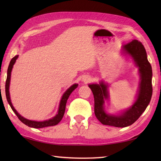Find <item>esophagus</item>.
Listing matches in <instances>:
<instances>
[{
	"label": "esophagus",
	"instance_id": "1",
	"mask_svg": "<svg viewBox=\"0 0 161 161\" xmlns=\"http://www.w3.org/2000/svg\"><path fill=\"white\" fill-rule=\"evenodd\" d=\"M83 80H84V81H89L91 80V77H84Z\"/></svg>",
	"mask_w": 161,
	"mask_h": 161
}]
</instances>
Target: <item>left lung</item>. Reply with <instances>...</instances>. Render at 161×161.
<instances>
[{
    "label": "left lung",
    "instance_id": "8db88e82",
    "mask_svg": "<svg viewBox=\"0 0 161 161\" xmlns=\"http://www.w3.org/2000/svg\"><path fill=\"white\" fill-rule=\"evenodd\" d=\"M122 51L132 57L139 68L141 81L137 99L131 107L119 115L108 114L104 111V100L108 99V85L101 81L100 84H88L93 92L95 101L94 111L97 119L104 125L126 127L133 124L145 111L152 95V69L148 61L145 47L138 40L123 46Z\"/></svg>",
    "mask_w": 161,
    "mask_h": 161
}]
</instances>
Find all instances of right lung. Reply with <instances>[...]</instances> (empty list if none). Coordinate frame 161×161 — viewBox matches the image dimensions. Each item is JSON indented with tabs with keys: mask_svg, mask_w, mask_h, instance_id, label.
I'll list each match as a JSON object with an SVG mask.
<instances>
[{
	"mask_svg": "<svg viewBox=\"0 0 161 161\" xmlns=\"http://www.w3.org/2000/svg\"><path fill=\"white\" fill-rule=\"evenodd\" d=\"M18 57H19V55H16L15 57H14L12 59V60L10 61V63L9 64L8 69V76H7V80H6V82H5L6 98H7V100H8L9 106L11 107L12 111L15 113V114L16 115L17 117H18V118L23 123V124H25V125L30 126V127L39 129V128L47 127V126H54V125H57L58 123H59L61 120V119H62L63 117H64L65 110H66V102H67L68 97H69L70 95L71 94L72 92H73L75 89V88L77 87L78 84H73V86H71L64 93L62 97H61V100L60 101L59 107V110H58V112H57V114L55 116H54V117H53V118L49 119H47V120H45V121L38 122V121L30 120V119H26L25 118H23L19 114L18 112L16 111V109L14 108L13 105H12V102H11V100H10L9 91L10 77H11V72H12L14 64H15L16 60L17 59Z\"/></svg>",
	"mask_w": 161,
	"mask_h": 161,
	"instance_id": "add662e5",
	"label": "right lung"
}]
</instances>
